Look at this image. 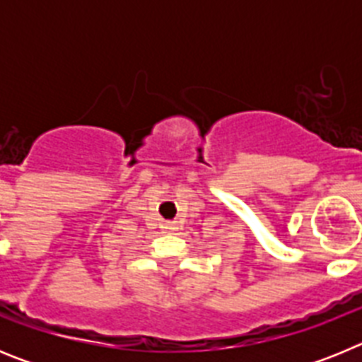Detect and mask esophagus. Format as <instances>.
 <instances>
[{
  "instance_id": "34e87169",
  "label": "esophagus",
  "mask_w": 362,
  "mask_h": 362,
  "mask_svg": "<svg viewBox=\"0 0 362 362\" xmlns=\"http://www.w3.org/2000/svg\"><path fill=\"white\" fill-rule=\"evenodd\" d=\"M163 228L168 230V232H172V230H177V223H175V221H166L165 225H163Z\"/></svg>"
}]
</instances>
